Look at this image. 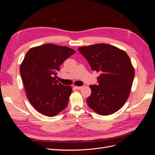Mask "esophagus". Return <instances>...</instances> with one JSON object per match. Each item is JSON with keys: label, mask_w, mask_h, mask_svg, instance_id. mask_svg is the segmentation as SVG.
Listing matches in <instances>:
<instances>
[{"label": "esophagus", "mask_w": 155, "mask_h": 155, "mask_svg": "<svg viewBox=\"0 0 155 155\" xmlns=\"http://www.w3.org/2000/svg\"><path fill=\"white\" fill-rule=\"evenodd\" d=\"M74 88H76V89H78V90H80V89H81L82 87H76V86H75Z\"/></svg>", "instance_id": "obj_1"}]
</instances>
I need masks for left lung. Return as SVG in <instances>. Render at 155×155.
I'll return each instance as SVG.
<instances>
[{"mask_svg":"<svg viewBox=\"0 0 155 155\" xmlns=\"http://www.w3.org/2000/svg\"><path fill=\"white\" fill-rule=\"evenodd\" d=\"M92 70L100 72L97 85H91L87 104L98 114L107 116L120 109L127 100L134 78L130 59L125 51L108 44L78 48Z\"/></svg>","mask_w":155,"mask_h":155,"instance_id":"left-lung-1","label":"left lung"}]
</instances>
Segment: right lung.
<instances>
[{
  "label": "right lung",
  "instance_id": "right-lung-1",
  "mask_svg": "<svg viewBox=\"0 0 155 155\" xmlns=\"http://www.w3.org/2000/svg\"><path fill=\"white\" fill-rule=\"evenodd\" d=\"M76 51L67 46L46 44L26 54L20 73L26 96L40 113L50 117L66 108L72 87L56 80L59 66Z\"/></svg>",
  "mask_w": 155,
  "mask_h": 155
}]
</instances>
